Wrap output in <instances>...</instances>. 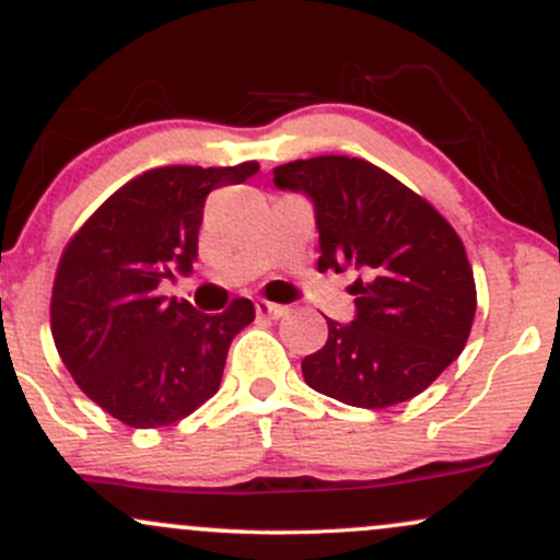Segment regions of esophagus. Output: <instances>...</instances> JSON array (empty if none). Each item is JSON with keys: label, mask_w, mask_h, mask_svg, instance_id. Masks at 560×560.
Here are the masks:
<instances>
[{"label": "esophagus", "mask_w": 560, "mask_h": 560, "mask_svg": "<svg viewBox=\"0 0 560 560\" xmlns=\"http://www.w3.org/2000/svg\"><path fill=\"white\" fill-rule=\"evenodd\" d=\"M255 311H258V316H266L273 320L287 316V305H279V302H268V300L255 302Z\"/></svg>", "instance_id": "esophagus-1"}]
</instances>
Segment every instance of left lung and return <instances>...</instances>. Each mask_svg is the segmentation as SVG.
<instances>
[{"mask_svg":"<svg viewBox=\"0 0 560 560\" xmlns=\"http://www.w3.org/2000/svg\"><path fill=\"white\" fill-rule=\"evenodd\" d=\"M302 191L318 226V271H358L355 320L326 318L329 339L302 361L307 387L355 408L421 395L464 352L477 287L455 229L427 199L361 158L324 155L273 168Z\"/></svg>","mask_w":560,"mask_h":560,"instance_id":"left-lung-1","label":"left lung"}]
</instances>
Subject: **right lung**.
Here are the masks:
<instances>
[{
    "mask_svg": "<svg viewBox=\"0 0 560 560\" xmlns=\"http://www.w3.org/2000/svg\"><path fill=\"white\" fill-rule=\"evenodd\" d=\"M258 168H152L107 197L68 242L49 307L55 347L83 395L126 427H168L221 387L231 339L253 324L255 305L240 298L208 316L158 289L191 273L210 191Z\"/></svg>",
    "mask_w": 560,
    "mask_h": 560,
    "instance_id": "obj_1",
    "label": "right lung"
}]
</instances>
